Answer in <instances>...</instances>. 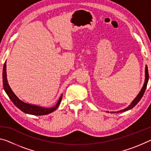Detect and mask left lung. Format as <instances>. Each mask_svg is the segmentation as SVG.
Returning a JSON list of instances; mask_svg holds the SVG:
<instances>
[{"label": "left lung", "mask_w": 151, "mask_h": 151, "mask_svg": "<svg viewBox=\"0 0 151 151\" xmlns=\"http://www.w3.org/2000/svg\"><path fill=\"white\" fill-rule=\"evenodd\" d=\"M148 81H149V72H148V67L146 65L145 66V83H144V85H143L142 87L141 88V90L139 92V93L138 94V95L136 96V98H135L133 101H132V103L130 104V105L129 106H127V108H125L122 110H121V111H116V112H124V111H129V110L133 108V107L136 105V104L139 103L140 101V99L143 96V94H144L145 90H146L147 88V83H148ZM107 112H109V111H107Z\"/></svg>", "instance_id": "1"}]
</instances>
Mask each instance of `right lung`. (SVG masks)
<instances>
[{"mask_svg": "<svg viewBox=\"0 0 151 151\" xmlns=\"http://www.w3.org/2000/svg\"><path fill=\"white\" fill-rule=\"evenodd\" d=\"M6 61L4 64L3 66V71H2V83H3V87L4 91L6 92L7 95L9 96V99H11V101L14 103L18 109H19L20 111L25 112L27 114H32V115H46V114H50L51 112H54L56 109L58 108L60 103V101L62 100L63 94H61L59 99H58L56 105L50 107V108H45L40 106L35 105V104H29L24 103L22 101L19 99L17 96L16 94L14 93V92L12 91L11 88L10 87L9 85L8 81L6 78Z\"/></svg>", "mask_w": 151, "mask_h": 151, "instance_id": "add662e5", "label": "right lung"}]
</instances>
